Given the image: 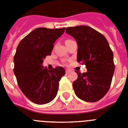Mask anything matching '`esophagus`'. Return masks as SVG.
<instances>
[{
	"mask_svg": "<svg viewBox=\"0 0 128 128\" xmlns=\"http://www.w3.org/2000/svg\"><path fill=\"white\" fill-rule=\"evenodd\" d=\"M70 72H71V70H69V69L66 70V74L70 73Z\"/></svg>",
	"mask_w": 128,
	"mask_h": 128,
	"instance_id": "esophagus-1",
	"label": "esophagus"
}]
</instances>
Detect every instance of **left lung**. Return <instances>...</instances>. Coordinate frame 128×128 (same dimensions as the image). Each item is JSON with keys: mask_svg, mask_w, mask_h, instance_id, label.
<instances>
[{"mask_svg": "<svg viewBox=\"0 0 128 128\" xmlns=\"http://www.w3.org/2000/svg\"><path fill=\"white\" fill-rule=\"evenodd\" d=\"M66 34L77 41V60L85 64L88 72H76L73 82L75 94L86 102H96L103 97L110 87L114 72L113 52L102 34L87 26L70 27Z\"/></svg>", "mask_w": 128, "mask_h": 128, "instance_id": "obj_1", "label": "left lung"}]
</instances>
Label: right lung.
Listing matches in <instances>:
<instances>
[{"instance_id":"right-lung-1","label":"right lung","mask_w":128,"mask_h":128,"mask_svg":"<svg viewBox=\"0 0 128 128\" xmlns=\"http://www.w3.org/2000/svg\"><path fill=\"white\" fill-rule=\"evenodd\" d=\"M64 31L65 28H37L21 40L16 48L14 72L21 91L34 103H48L56 96L65 70L56 67L48 70L43 68L42 62L51 54L54 43Z\"/></svg>"}]
</instances>
